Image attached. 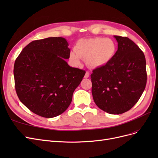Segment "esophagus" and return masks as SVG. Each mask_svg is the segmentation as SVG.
I'll return each mask as SVG.
<instances>
[{
	"mask_svg": "<svg viewBox=\"0 0 158 158\" xmlns=\"http://www.w3.org/2000/svg\"><path fill=\"white\" fill-rule=\"evenodd\" d=\"M89 76V72H86V73H85V76H84V78H88V77Z\"/></svg>",
	"mask_w": 158,
	"mask_h": 158,
	"instance_id": "34e87169",
	"label": "esophagus"
}]
</instances>
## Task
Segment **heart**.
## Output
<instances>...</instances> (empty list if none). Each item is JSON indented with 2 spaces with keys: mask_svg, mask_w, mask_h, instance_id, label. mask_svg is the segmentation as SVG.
<instances>
[{
  "mask_svg": "<svg viewBox=\"0 0 158 158\" xmlns=\"http://www.w3.org/2000/svg\"><path fill=\"white\" fill-rule=\"evenodd\" d=\"M116 44L112 40L94 37L78 41L74 51L70 52L69 59L75 65L81 63V59L91 68H99L109 63L115 55Z\"/></svg>",
  "mask_w": 158,
  "mask_h": 158,
  "instance_id": "obj_1",
  "label": "heart"
}]
</instances>
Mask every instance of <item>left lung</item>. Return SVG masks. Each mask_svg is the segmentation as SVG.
<instances>
[{"mask_svg":"<svg viewBox=\"0 0 158 158\" xmlns=\"http://www.w3.org/2000/svg\"><path fill=\"white\" fill-rule=\"evenodd\" d=\"M118 49L106 65L91 74L95 103L109 114H119L130 110L139 100L146 88L145 56L127 37L114 35Z\"/></svg>","mask_w":158,"mask_h":158,"instance_id":"8db88e82","label":"left lung"}]
</instances>
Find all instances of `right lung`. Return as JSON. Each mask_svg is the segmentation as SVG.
<instances>
[{"instance_id":"right-lung-1","label":"right lung","mask_w":158,"mask_h":158,"mask_svg":"<svg viewBox=\"0 0 158 158\" xmlns=\"http://www.w3.org/2000/svg\"><path fill=\"white\" fill-rule=\"evenodd\" d=\"M70 52L64 38L48 37L30 43L16 59L14 76L18 97L33 113L55 117L70 106L85 73L66 63Z\"/></svg>"}]
</instances>
